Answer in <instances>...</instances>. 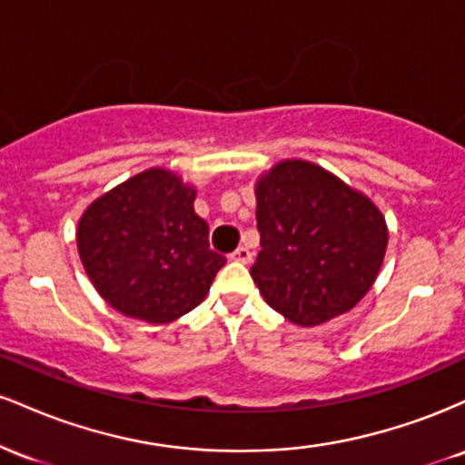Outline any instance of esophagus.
<instances>
[{"instance_id":"obj_1","label":"esophagus","mask_w":465,"mask_h":465,"mask_svg":"<svg viewBox=\"0 0 465 465\" xmlns=\"http://www.w3.org/2000/svg\"><path fill=\"white\" fill-rule=\"evenodd\" d=\"M229 258H232L233 262H242V264H249L251 260H253V253H251V251H249L247 247H238L236 251H233L232 255H229Z\"/></svg>"}]
</instances>
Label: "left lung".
Here are the masks:
<instances>
[{
	"mask_svg": "<svg viewBox=\"0 0 465 465\" xmlns=\"http://www.w3.org/2000/svg\"><path fill=\"white\" fill-rule=\"evenodd\" d=\"M262 251L251 277L291 323L319 325L367 295L387 251L373 203L322 165L286 159L255 183Z\"/></svg>",
	"mask_w": 465,
	"mask_h": 465,
	"instance_id": "1",
	"label": "left lung"
}]
</instances>
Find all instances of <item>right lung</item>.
<instances>
[{"label": "right lung", "mask_w": 465, "mask_h": 465, "mask_svg": "<svg viewBox=\"0 0 465 465\" xmlns=\"http://www.w3.org/2000/svg\"><path fill=\"white\" fill-rule=\"evenodd\" d=\"M194 199L196 190L177 174L151 168L84 210L78 253L111 308L170 323L205 300L227 260L210 249V227L194 212Z\"/></svg>", "instance_id": "obj_1"}]
</instances>
